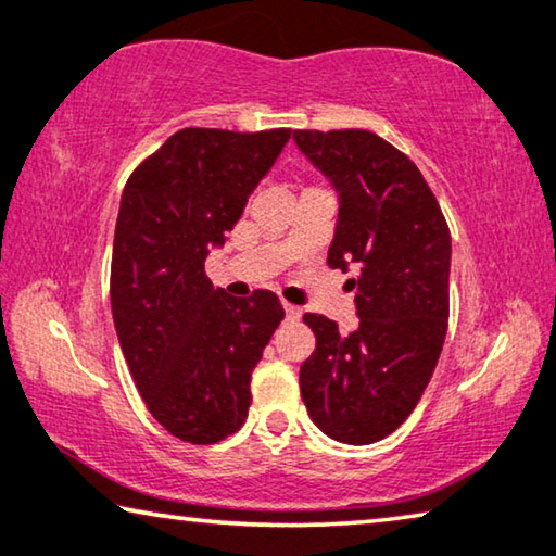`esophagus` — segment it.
Masks as SVG:
<instances>
[{
  "label": "esophagus",
  "mask_w": 556,
  "mask_h": 556,
  "mask_svg": "<svg viewBox=\"0 0 556 556\" xmlns=\"http://www.w3.org/2000/svg\"><path fill=\"white\" fill-rule=\"evenodd\" d=\"M283 311H286V315H288L290 320L301 318V307H295V305H290V303H283Z\"/></svg>",
  "instance_id": "esophagus-1"
}]
</instances>
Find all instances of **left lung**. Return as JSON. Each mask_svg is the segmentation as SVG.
<instances>
[{
	"label": "left lung",
	"instance_id": "1",
	"mask_svg": "<svg viewBox=\"0 0 556 556\" xmlns=\"http://www.w3.org/2000/svg\"><path fill=\"white\" fill-rule=\"evenodd\" d=\"M307 159L340 195L328 266L355 270L361 326L305 313L315 332L301 365L311 420L345 445L388 438L420 403L438 365L450 318L447 220L413 161L365 129L293 131Z\"/></svg>",
	"mask_w": 556,
	"mask_h": 556
}]
</instances>
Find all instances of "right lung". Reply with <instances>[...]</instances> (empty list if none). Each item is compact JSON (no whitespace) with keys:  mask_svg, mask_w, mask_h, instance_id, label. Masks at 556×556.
<instances>
[{"mask_svg":"<svg viewBox=\"0 0 556 556\" xmlns=\"http://www.w3.org/2000/svg\"><path fill=\"white\" fill-rule=\"evenodd\" d=\"M290 134L191 126L126 181L111 255L116 336L149 413L191 445L241 430L251 372L286 315L270 290L230 298L203 266Z\"/></svg>","mask_w":556,"mask_h":556,"instance_id":"1","label":"right lung"}]
</instances>
